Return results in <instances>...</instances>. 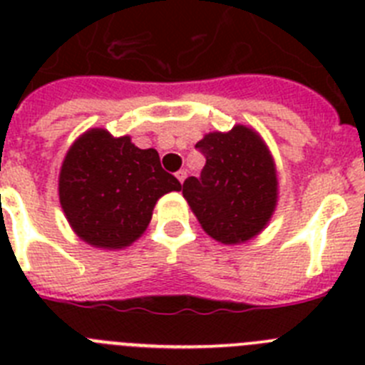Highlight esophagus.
<instances>
[{"label":"esophagus","instance_id":"esophagus-1","mask_svg":"<svg viewBox=\"0 0 365 365\" xmlns=\"http://www.w3.org/2000/svg\"><path fill=\"white\" fill-rule=\"evenodd\" d=\"M175 177L179 179V182H185L186 177H188V173H186V170H179V172L175 173Z\"/></svg>","mask_w":365,"mask_h":365}]
</instances>
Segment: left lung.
Listing matches in <instances>:
<instances>
[{
	"label": "left lung",
	"mask_w": 365,
	"mask_h": 365,
	"mask_svg": "<svg viewBox=\"0 0 365 365\" xmlns=\"http://www.w3.org/2000/svg\"><path fill=\"white\" fill-rule=\"evenodd\" d=\"M206 157L201 177H188L182 195L202 230L222 245L247 243L265 230L278 205V170L256 130L235 124L195 144Z\"/></svg>",
	"instance_id": "1"
}]
</instances>
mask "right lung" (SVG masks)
I'll list each match as a JSON object with an SVG mask.
<instances>
[{
  "label": "right lung",
  "instance_id": "obj_1",
  "mask_svg": "<svg viewBox=\"0 0 365 365\" xmlns=\"http://www.w3.org/2000/svg\"><path fill=\"white\" fill-rule=\"evenodd\" d=\"M182 188L164 172L157 150H140L131 137L104 128L80 135L67 150L58 195L67 222L95 248L120 250L146 232L164 193Z\"/></svg>",
  "mask_w": 365,
  "mask_h": 365
}]
</instances>
